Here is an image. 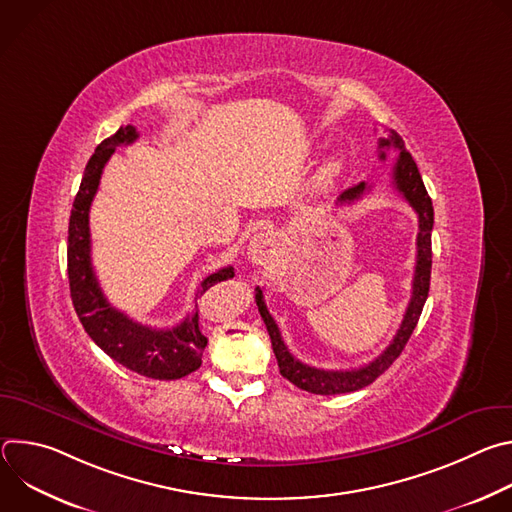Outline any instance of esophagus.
Masks as SVG:
<instances>
[{"label": "esophagus", "mask_w": 512, "mask_h": 512, "mask_svg": "<svg viewBox=\"0 0 512 512\" xmlns=\"http://www.w3.org/2000/svg\"><path fill=\"white\" fill-rule=\"evenodd\" d=\"M277 245H279L277 233L265 229V231L257 233V235L249 241L247 255H249V259H251L255 265H265V263H269V261L275 257Z\"/></svg>", "instance_id": "obj_1"}]
</instances>
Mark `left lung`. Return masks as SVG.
Wrapping results in <instances>:
<instances>
[{"mask_svg":"<svg viewBox=\"0 0 512 512\" xmlns=\"http://www.w3.org/2000/svg\"><path fill=\"white\" fill-rule=\"evenodd\" d=\"M395 148L399 158L393 166V184L395 188L403 194V198L409 202V206L417 212L419 218V233H417V263H415V275H413V294L409 300V306L405 310L403 322L393 338V342L369 364H364L360 369H352V371H324V369H316L310 367V364L300 362L298 358H294L287 350V346L283 344L281 332L275 324V320L271 318L265 300H263V291L257 287L255 294V302L259 308V314L267 326L269 338H271V346L279 364V373L281 377H285L289 383H294L296 387L314 393V395H340V393H352L358 391L362 387L371 385L377 377H381L391 364L397 360V356L403 352L407 340L411 338L423 304L427 300L429 294V277H431V229H433V206H431V198L423 186L421 174L417 170V164L413 162L411 154L405 150V143L401 139V135L397 131H389V137H381L379 139V158L385 160V150ZM371 186L369 184H356L348 190H344L338 196L340 204H350L354 200H358L364 192H369Z\"/></svg>","mask_w":512,"mask_h":512,"instance_id":"8db88e82","label":"left lung"}]
</instances>
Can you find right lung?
Masks as SVG:
<instances>
[{
  "mask_svg": "<svg viewBox=\"0 0 512 512\" xmlns=\"http://www.w3.org/2000/svg\"><path fill=\"white\" fill-rule=\"evenodd\" d=\"M135 139L137 131L133 125L119 127L111 137L97 145L95 154L85 168L68 223L66 259L70 298L87 334L113 360L141 377L174 381L190 375L202 364V350L208 340L198 326V306L178 326L166 330L133 322L107 302L91 263L89 210L97 194L103 168L113 156L115 148L133 143ZM233 275L235 269L231 265L210 273L200 283L198 296H202L214 283L231 279Z\"/></svg>",
  "mask_w": 512,
  "mask_h": 512,
  "instance_id": "obj_1",
  "label": "right lung"
}]
</instances>
